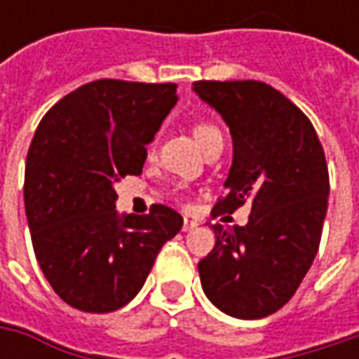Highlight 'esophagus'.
Returning a JSON list of instances; mask_svg holds the SVG:
<instances>
[{"label":"esophagus","instance_id":"esophagus-1","mask_svg":"<svg viewBox=\"0 0 359 359\" xmlns=\"http://www.w3.org/2000/svg\"><path fill=\"white\" fill-rule=\"evenodd\" d=\"M196 226H198V219H194V217H184V231H191Z\"/></svg>","mask_w":359,"mask_h":359}]
</instances>
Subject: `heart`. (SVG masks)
Here are the masks:
<instances>
[{
  "label": "heart",
  "instance_id": "heart-1",
  "mask_svg": "<svg viewBox=\"0 0 359 359\" xmlns=\"http://www.w3.org/2000/svg\"><path fill=\"white\" fill-rule=\"evenodd\" d=\"M191 131H194V137L198 140V144L201 147H205L208 144H212L214 140L222 137V131L217 130L214 123H208V121H196Z\"/></svg>",
  "mask_w": 359,
  "mask_h": 359
}]
</instances>
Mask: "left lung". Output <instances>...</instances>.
Listing matches in <instances>:
<instances>
[{"label": "left lung", "instance_id": "left-lung-1", "mask_svg": "<svg viewBox=\"0 0 359 359\" xmlns=\"http://www.w3.org/2000/svg\"><path fill=\"white\" fill-rule=\"evenodd\" d=\"M194 91L222 114L233 140L228 191L214 217L252 205L245 226H212L215 245L200 259L201 287L240 320L278 311L318 254L330 173L311 121L283 93L255 79H201Z\"/></svg>", "mask_w": 359, "mask_h": 359}]
</instances>
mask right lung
I'll return each mask as SVG.
<instances>
[{
    "label": "right lung",
    "instance_id": "right-lung-1",
    "mask_svg": "<svg viewBox=\"0 0 359 359\" xmlns=\"http://www.w3.org/2000/svg\"><path fill=\"white\" fill-rule=\"evenodd\" d=\"M175 102V83L95 79L62 97L35 130L23 184L32 243L49 285L76 310L123 308L184 226L161 203L119 217L114 189L142 173L145 145Z\"/></svg>",
    "mask_w": 359,
    "mask_h": 359
}]
</instances>
